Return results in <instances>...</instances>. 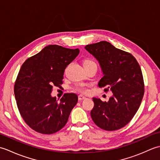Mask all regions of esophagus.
Instances as JSON below:
<instances>
[{"instance_id":"obj_1","label":"esophagus","mask_w":160,"mask_h":160,"mask_svg":"<svg viewBox=\"0 0 160 160\" xmlns=\"http://www.w3.org/2000/svg\"><path fill=\"white\" fill-rule=\"evenodd\" d=\"M84 99H86V97L82 96V95H79V96H78V100H79L80 101L83 100Z\"/></svg>"}]
</instances>
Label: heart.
I'll return each mask as SVG.
<instances>
[{
	"label": "heart",
	"instance_id": "b5f03b06",
	"mask_svg": "<svg viewBox=\"0 0 160 160\" xmlns=\"http://www.w3.org/2000/svg\"><path fill=\"white\" fill-rule=\"evenodd\" d=\"M95 63L94 61L91 60H89V59H87V60H84V62H83V65H86V64H93ZM88 87L89 85H87L86 84H78V85L76 86L75 87V89L76 91H80V92H82V93H87L88 92Z\"/></svg>",
	"mask_w": 160,
	"mask_h": 160
}]
</instances>
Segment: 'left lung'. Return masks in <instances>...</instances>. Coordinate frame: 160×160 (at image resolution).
Listing matches in <instances>:
<instances>
[{"label":"left lung","mask_w":160,"mask_h":160,"mask_svg":"<svg viewBox=\"0 0 160 160\" xmlns=\"http://www.w3.org/2000/svg\"><path fill=\"white\" fill-rule=\"evenodd\" d=\"M85 49L99 62L103 77L98 82L113 96L108 102L93 98L91 116L98 127L115 131L127 125L140 106L144 93L141 68L130 53L101 41L85 46Z\"/></svg>","instance_id":"1"}]
</instances>
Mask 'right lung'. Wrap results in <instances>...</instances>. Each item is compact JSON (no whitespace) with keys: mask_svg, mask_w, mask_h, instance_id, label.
<instances>
[{"mask_svg":"<svg viewBox=\"0 0 160 160\" xmlns=\"http://www.w3.org/2000/svg\"><path fill=\"white\" fill-rule=\"evenodd\" d=\"M78 49L48 45L22 64L14 84L20 115L30 128L42 134H52L67 124L78 102L75 93H64L58 102L53 87H61L64 70L79 54Z\"/></svg>","mask_w":160,"mask_h":160,"instance_id":"obj_1","label":"right lung"}]
</instances>
